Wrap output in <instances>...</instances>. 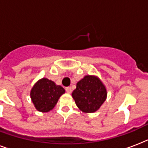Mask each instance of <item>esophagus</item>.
Listing matches in <instances>:
<instances>
[{"mask_svg": "<svg viewBox=\"0 0 148 148\" xmlns=\"http://www.w3.org/2000/svg\"><path fill=\"white\" fill-rule=\"evenodd\" d=\"M66 92H68V93H71V92H73V89H72V87H70V86L66 87Z\"/></svg>", "mask_w": 148, "mask_h": 148, "instance_id": "34e87169", "label": "esophagus"}]
</instances>
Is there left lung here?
Instances as JSON below:
<instances>
[{
    "mask_svg": "<svg viewBox=\"0 0 148 148\" xmlns=\"http://www.w3.org/2000/svg\"><path fill=\"white\" fill-rule=\"evenodd\" d=\"M106 95L103 84L92 75H86L79 81L72 93L76 106L85 113L97 111L106 100Z\"/></svg>",
    "mask_w": 148,
    "mask_h": 148,
    "instance_id": "obj_1",
    "label": "left lung"
}]
</instances>
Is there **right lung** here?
Segmentation results:
<instances>
[{"label":"right lung","mask_w":148,"mask_h":148,"mask_svg":"<svg viewBox=\"0 0 148 148\" xmlns=\"http://www.w3.org/2000/svg\"><path fill=\"white\" fill-rule=\"evenodd\" d=\"M65 92L60 86L43 78L38 81L31 91V98L35 108L41 112H49L54 108L59 97Z\"/></svg>","instance_id":"right-lung-1"}]
</instances>
